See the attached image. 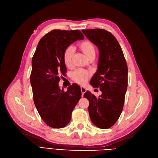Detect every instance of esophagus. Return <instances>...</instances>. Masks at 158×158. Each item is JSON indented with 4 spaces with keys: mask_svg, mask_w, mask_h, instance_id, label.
<instances>
[{
    "mask_svg": "<svg viewBox=\"0 0 158 158\" xmlns=\"http://www.w3.org/2000/svg\"><path fill=\"white\" fill-rule=\"evenodd\" d=\"M80 89H81V92H82V96L83 97L84 93H85V92H86V89H85V88H84V87H81Z\"/></svg>",
    "mask_w": 158,
    "mask_h": 158,
    "instance_id": "1",
    "label": "esophagus"
}]
</instances>
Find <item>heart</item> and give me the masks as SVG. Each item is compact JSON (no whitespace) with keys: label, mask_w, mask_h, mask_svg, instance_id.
Segmentation results:
<instances>
[{"label":"heart","mask_w":158,"mask_h":158,"mask_svg":"<svg viewBox=\"0 0 158 158\" xmlns=\"http://www.w3.org/2000/svg\"><path fill=\"white\" fill-rule=\"evenodd\" d=\"M78 49L82 51L83 53L87 56V58L89 60L94 59L95 54H96V49L92 42L88 40H84L79 43ZM74 55V50L71 47H69L66 48L63 52V59L64 64L67 66L70 67L73 63V58ZM89 77V73L88 71L78 69L75 70L72 74V79L75 82L79 84H84L88 80Z\"/></svg>","instance_id":"heart-1"}]
</instances>
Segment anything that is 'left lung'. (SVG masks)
I'll return each instance as SVG.
<instances>
[{
  "mask_svg": "<svg viewBox=\"0 0 158 158\" xmlns=\"http://www.w3.org/2000/svg\"><path fill=\"white\" fill-rule=\"evenodd\" d=\"M99 51L98 67L90 84L99 88L96 98L87 91L84 95L89 102L88 111L95 126L106 129L113 126L122 113L128 85V67L122 49L111 33L103 29L82 30Z\"/></svg>",
  "mask_w": 158,
  "mask_h": 158,
  "instance_id": "8db88e82",
  "label": "left lung"
}]
</instances>
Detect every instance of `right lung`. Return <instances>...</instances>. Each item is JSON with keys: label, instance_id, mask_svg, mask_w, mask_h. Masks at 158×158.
<instances>
[{"label": "right lung", "instance_id": "right-lung-1", "mask_svg": "<svg viewBox=\"0 0 158 158\" xmlns=\"http://www.w3.org/2000/svg\"><path fill=\"white\" fill-rule=\"evenodd\" d=\"M84 39L79 30H53L40 40L33 56L30 82L35 106L47 125L61 128L69 123L72 112L82 96L79 85L60 89V75L65 73L63 55L66 48Z\"/></svg>", "mask_w": 158, "mask_h": 158}]
</instances>
